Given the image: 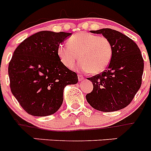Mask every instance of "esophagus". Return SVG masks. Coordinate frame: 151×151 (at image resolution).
<instances>
[{"instance_id": "34e87169", "label": "esophagus", "mask_w": 151, "mask_h": 151, "mask_svg": "<svg viewBox=\"0 0 151 151\" xmlns=\"http://www.w3.org/2000/svg\"><path fill=\"white\" fill-rule=\"evenodd\" d=\"M78 81H79V82L80 81H82V80L84 79L83 76H82V75H79V74L78 75Z\"/></svg>"}]
</instances>
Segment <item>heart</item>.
<instances>
[{
  "instance_id": "obj_1",
  "label": "heart",
  "mask_w": 151,
  "mask_h": 151,
  "mask_svg": "<svg viewBox=\"0 0 151 151\" xmlns=\"http://www.w3.org/2000/svg\"><path fill=\"white\" fill-rule=\"evenodd\" d=\"M57 54L66 67H74L79 58V67L90 74L96 75L104 71L109 66L113 46L104 36L83 32L70 37L68 45H60Z\"/></svg>"
}]
</instances>
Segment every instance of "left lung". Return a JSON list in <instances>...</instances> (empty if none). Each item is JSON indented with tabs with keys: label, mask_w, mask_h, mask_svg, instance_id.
Segmentation results:
<instances>
[{
	"label": "left lung",
	"mask_w": 151,
	"mask_h": 151,
	"mask_svg": "<svg viewBox=\"0 0 151 151\" xmlns=\"http://www.w3.org/2000/svg\"><path fill=\"white\" fill-rule=\"evenodd\" d=\"M101 34L113 46V55L107 69L88 79L93 91L86 95L88 103L95 110L113 112L132 102L141 85L144 60L138 45L118 31L101 29L90 31Z\"/></svg>",
	"instance_id": "left-lung-1"
}]
</instances>
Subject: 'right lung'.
<instances>
[{
    "label": "right lung",
    "mask_w": 151,
    "mask_h": 151,
    "mask_svg": "<svg viewBox=\"0 0 151 151\" xmlns=\"http://www.w3.org/2000/svg\"><path fill=\"white\" fill-rule=\"evenodd\" d=\"M72 33L41 31L24 40L8 66L10 89L25 111L35 116L55 113L63 101L64 88L78 83L64 66L57 48Z\"/></svg>",
    "instance_id": "add662e5"
}]
</instances>
